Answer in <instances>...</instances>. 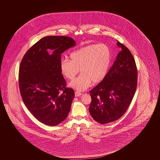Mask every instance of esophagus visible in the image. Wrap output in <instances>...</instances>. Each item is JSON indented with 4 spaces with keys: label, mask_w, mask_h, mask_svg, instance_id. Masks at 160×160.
<instances>
[{
    "label": "esophagus",
    "mask_w": 160,
    "mask_h": 160,
    "mask_svg": "<svg viewBox=\"0 0 160 160\" xmlns=\"http://www.w3.org/2000/svg\"><path fill=\"white\" fill-rule=\"evenodd\" d=\"M82 95V93H80V92L77 91L75 92V96L77 97H80V96H81Z\"/></svg>",
    "instance_id": "esophagus-1"
}]
</instances>
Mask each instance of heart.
Here are the masks:
<instances>
[{
    "instance_id": "obj_1",
    "label": "heart",
    "mask_w": 160,
    "mask_h": 160,
    "mask_svg": "<svg viewBox=\"0 0 160 160\" xmlns=\"http://www.w3.org/2000/svg\"><path fill=\"white\" fill-rule=\"evenodd\" d=\"M70 60L62 59L60 69L62 74L73 80L77 74H82L69 83V86L82 91L92 83H98L104 79L112 62L109 47L104 43L91 44L80 48L70 54Z\"/></svg>"
}]
</instances>
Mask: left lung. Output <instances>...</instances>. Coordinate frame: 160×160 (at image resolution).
<instances>
[{
  "mask_svg": "<svg viewBox=\"0 0 160 160\" xmlns=\"http://www.w3.org/2000/svg\"><path fill=\"white\" fill-rule=\"evenodd\" d=\"M121 49L106 77L90 91L89 108L92 118L101 124L119 119L129 107L136 91L137 70L129 49L118 41Z\"/></svg>",
  "mask_w": 160,
  "mask_h": 160,
  "instance_id": "8db88e82",
  "label": "left lung"
}]
</instances>
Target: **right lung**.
Masks as SVG:
<instances>
[{"label": "right lung", "mask_w": 160, "mask_h": 160, "mask_svg": "<svg viewBox=\"0 0 160 160\" xmlns=\"http://www.w3.org/2000/svg\"><path fill=\"white\" fill-rule=\"evenodd\" d=\"M76 46L65 36L41 38L28 50L22 60L18 82L23 102L39 121L55 126L68 116L74 92L66 88L60 69L61 54ZM53 50L52 54L48 52Z\"/></svg>", "instance_id": "right-lung-1"}]
</instances>
